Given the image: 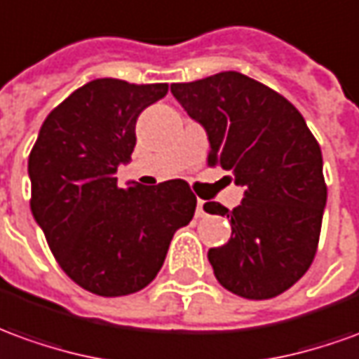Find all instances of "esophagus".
I'll list each match as a JSON object with an SVG mask.
<instances>
[{
	"label": "esophagus",
	"mask_w": 359,
	"mask_h": 359,
	"mask_svg": "<svg viewBox=\"0 0 359 359\" xmlns=\"http://www.w3.org/2000/svg\"><path fill=\"white\" fill-rule=\"evenodd\" d=\"M196 215H198V217H204V215H205V210H204V200H198Z\"/></svg>",
	"instance_id": "esophagus-1"
}]
</instances>
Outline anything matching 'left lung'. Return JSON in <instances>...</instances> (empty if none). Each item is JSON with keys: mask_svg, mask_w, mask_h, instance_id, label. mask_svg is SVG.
I'll use <instances>...</instances> for the list:
<instances>
[{"mask_svg": "<svg viewBox=\"0 0 359 359\" xmlns=\"http://www.w3.org/2000/svg\"><path fill=\"white\" fill-rule=\"evenodd\" d=\"M172 97L204 128L210 165L233 172L237 208L205 202L231 219V239L208 250L217 282L247 299L290 290L317 252L327 187L323 155L299 110L239 72L172 83Z\"/></svg>", "mask_w": 359, "mask_h": 359, "instance_id": "8db88e82", "label": "left lung"}]
</instances>
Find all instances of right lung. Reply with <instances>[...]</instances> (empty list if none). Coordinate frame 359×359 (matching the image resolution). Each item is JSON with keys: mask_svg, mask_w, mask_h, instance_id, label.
<instances>
[{"mask_svg": "<svg viewBox=\"0 0 359 359\" xmlns=\"http://www.w3.org/2000/svg\"><path fill=\"white\" fill-rule=\"evenodd\" d=\"M167 91V83L89 81L50 112L29 157L34 222L62 270L102 297L144 290L196 210L184 180L122 188L116 179L132 161L140 112Z\"/></svg>", "mask_w": 359, "mask_h": 359, "instance_id": "add662e5", "label": "right lung"}]
</instances>
